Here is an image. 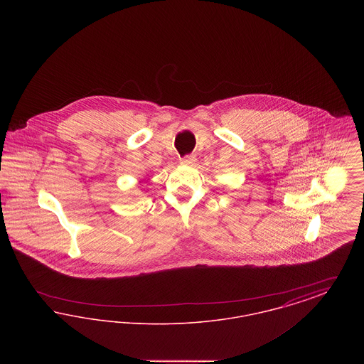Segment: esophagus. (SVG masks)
Returning a JSON list of instances; mask_svg holds the SVG:
<instances>
[{
	"label": "esophagus",
	"instance_id": "1",
	"mask_svg": "<svg viewBox=\"0 0 364 364\" xmlns=\"http://www.w3.org/2000/svg\"><path fill=\"white\" fill-rule=\"evenodd\" d=\"M195 162H196V156H193V154H188V156L181 158V164L183 165H193Z\"/></svg>",
	"mask_w": 364,
	"mask_h": 364
}]
</instances>
